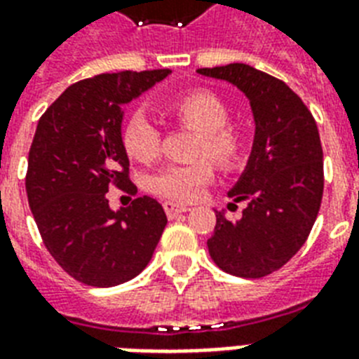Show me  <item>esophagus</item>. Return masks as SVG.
<instances>
[{
  "label": "esophagus",
  "mask_w": 359,
  "mask_h": 359,
  "mask_svg": "<svg viewBox=\"0 0 359 359\" xmlns=\"http://www.w3.org/2000/svg\"><path fill=\"white\" fill-rule=\"evenodd\" d=\"M163 210L168 214L169 218H175V216H179L182 212H188L190 207H186V205H179V203H173V201H165L163 203Z\"/></svg>",
  "instance_id": "34e87169"
}]
</instances>
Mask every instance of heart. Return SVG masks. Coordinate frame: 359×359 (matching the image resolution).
Here are the masks:
<instances>
[{"label":"heart","mask_w":359,"mask_h":359,"mask_svg":"<svg viewBox=\"0 0 359 359\" xmlns=\"http://www.w3.org/2000/svg\"><path fill=\"white\" fill-rule=\"evenodd\" d=\"M168 111L177 123L199 132L191 152V158L199 162L160 169L151 179V190L173 201H196L203 188L214 179L212 163L201 158L210 157L222 169H235L244 156V140L235 126L227 124L229 109L214 93L182 95L169 102ZM123 145L130 156L140 162H152L160 154L162 134L143 109H134L124 121Z\"/></svg>","instance_id":"1"}]
</instances>
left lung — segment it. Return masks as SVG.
Returning <instances> with one entry per match:
<instances>
[{
    "label": "left lung",
    "instance_id": "obj_1",
    "mask_svg": "<svg viewBox=\"0 0 359 359\" xmlns=\"http://www.w3.org/2000/svg\"><path fill=\"white\" fill-rule=\"evenodd\" d=\"M229 81L250 100L255 137L244 173L227 196L245 201L236 222L216 210L208 253L224 272L264 278L306 244L324 191L323 145L317 123L285 81L244 63L197 69Z\"/></svg>",
    "mask_w": 359,
    "mask_h": 359
}]
</instances>
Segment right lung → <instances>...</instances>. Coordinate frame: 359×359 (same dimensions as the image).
I'll list each match as a JSON object with an SVG mask.
<instances>
[{
  "label": "right lung",
  "mask_w": 359,
  "mask_h": 359,
  "mask_svg": "<svg viewBox=\"0 0 359 359\" xmlns=\"http://www.w3.org/2000/svg\"><path fill=\"white\" fill-rule=\"evenodd\" d=\"M171 74L169 69L98 74L44 111L29 149L25 191L46 250L91 287H115L149 264L168 224L162 205L137 197L109 208L114 186L135 190L123 145V106Z\"/></svg>",
  "instance_id": "1"
}]
</instances>
